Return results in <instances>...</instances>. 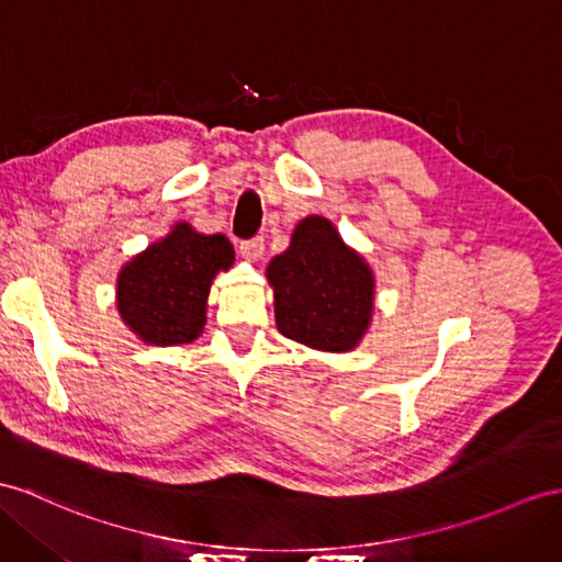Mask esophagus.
Segmentation results:
<instances>
[{"instance_id": "1", "label": "esophagus", "mask_w": 562, "mask_h": 562, "mask_svg": "<svg viewBox=\"0 0 562 562\" xmlns=\"http://www.w3.org/2000/svg\"><path fill=\"white\" fill-rule=\"evenodd\" d=\"M262 250H265V240L259 236H255L250 240H240V252L248 259H257L259 255H262Z\"/></svg>"}]
</instances>
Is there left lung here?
<instances>
[{"instance_id": "1", "label": "left lung", "mask_w": 562, "mask_h": 562, "mask_svg": "<svg viewBox=\"0 0 562 562\" xmlns=\"http://www.w3.org/2000/svg\"><path fill=\"white\" fill-rule=\"evenodd\" d=\"M279 331L317 350L346 352L372 319L374 279L364 259L346 248L324 216H307L289 250L267 267Z\"/></svg>"}]
</instances>
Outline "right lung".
<instances>
[{"label":"right lung","mask_w":562,"mask_h":562,"mask_svg":"<svg viewBox=\"0 0 562 562\" xmlns=\"http://www.w3.org/2000/svg\"><path fill=\"white\" fill-rule=\"evenodd\" d=\"M234 265V248L222 236H202L188 224L133 257L119 273V312L145 344L181 346L195 340L207 317L214 273Z\"/></svg>","instance_id":"add662e5"}]
</instances>
